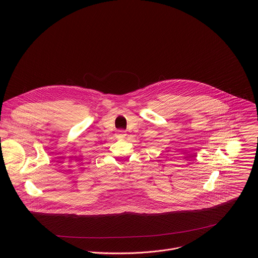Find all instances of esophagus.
<instances>
[{
  "mask_svg": "<svg viewBox=\"0 0 258 258\" xmlns=\"http://www.w3.org/2000/svg\"><path fill=\"white\" fill-rule=\"evenodd\" d=\"M116 136H117V138H119V139H121V138H124V137L126 136V132H125V131H122V130H120V131H117V133H116Z\"/></svg>",
  "mask_w": 258,
  "mask_h": 258,
  "instance_id": "34e87169",
  "label": "esophagus"
}]
</instances>
